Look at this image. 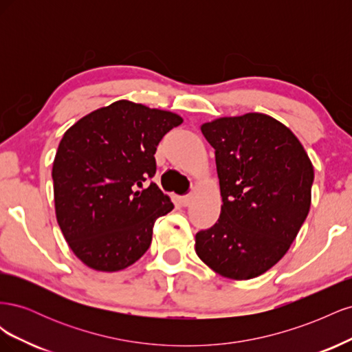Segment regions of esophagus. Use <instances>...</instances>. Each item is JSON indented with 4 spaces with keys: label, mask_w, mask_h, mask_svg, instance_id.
I'll return each instance as SVG.
<instances>
[{
    "label": "esophagus",
    "mask_w": 352,
    "mask_h": 352,
    "mask_svg": "<svg viewBox=\"0 0 352 352\" xmlns=\"http://www.w3.org/2000/svg\"><path fill=\"white\" fill-rule=\"evenodd\" d=\"M179 199H180V204H182L184 207H188L190 204V199H192V198H190V195H182Z\"/></svg>",
    "instance_id": "esophagus-1"
}]
</instances>
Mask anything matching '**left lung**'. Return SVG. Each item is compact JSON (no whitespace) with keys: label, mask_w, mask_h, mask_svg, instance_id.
Returning <instances> with one entry per match:
<instances>
[{"label":"left lung","mask_w":352,"mask_h":352,"mask_svg":"<svg viewBox=\"0 0 352 352\" xmlns=\"http://www.w3.org/2000/svg\"><path fill=\"white\" fill-rule=\"evenodd\" d=\"M216 150L221 211L195 235V251L223 278L247 280L289 250L311 206L314 168L285 124L261 113L201 126Z\"/></svg>","instance_id":"8db88e82"}]
</instances>
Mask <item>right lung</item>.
<instances>
[{
  "mask_svg": "<svg viewBox=\"0 0 352 352\" xmlns=\"http://www.w3.org/2000/svg\"><path fill=\"white\" fill-rule=\"evenodd\" d=\"M180 116L127 100L87 114L63 135L52 164L58 226L74 255L119 272L150 248L158 217L173 202L154 182L158 142Z\"/></svg>",
  "mask_w": 352,
  "mask_h": 352,
  "instance_id": "right-lung-1",
  "label": "right lung"
}]
</instances>
